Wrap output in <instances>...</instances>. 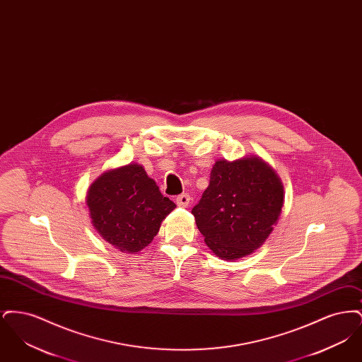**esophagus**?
<instances>
[{
	"mask_svg": "<svg viewBox=\"0 0 362 362\" xmlns=\"http://www.w3.org/2000/svg\"><path fill=\"white\" fill-rule=\"evenodd\" d=\"M176 204L179 205V206L182 207H187L189 205V194H182V195H179L177 198H176Z\"/></svg>",
	"mask_w": 362,
	"mask_h": 362,
	"instance_id": "esophagus-1",
	"label": "esophagus"
}]
</instances>
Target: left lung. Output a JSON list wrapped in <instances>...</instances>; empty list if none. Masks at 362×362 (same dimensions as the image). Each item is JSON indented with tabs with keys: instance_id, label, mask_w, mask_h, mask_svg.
Wrapping results in <instances>:
<instances>
[{
	"instance_id": "1",
	"label": "left lung",
	"mask_w": 362,
	"mask_h": 362,
	"mask_svg": "<svg viewBox=\"0 0 362 362\" xmlns=\"http://www.w3.org/2000/svg\"><path fill=\"white\" fill-rule=\"evenodd\" d=\"M284 206V186L258 156L217 160L201 201L191 210L207 247L226 260L247 257L273 232Z\"/></svg>"
}]
</instances>
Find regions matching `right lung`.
I'll list each match as a JSON object with an SVG mask.
<instances>
[{"label":"right lung","mask_w":362,"mask_h":362,"mask_svg":"<svg viewBox=\"0 0 362 362\" xmlns=\"http://www.w3.org/2000/svg\"><path fill=\"white\" fill-rule=\"evenodd\" d=\"M86 205L98 233L126 254L139 252L153 240L176 207L139 164L102 173L89 186Z\"/></svg>","instance_id":"obj_1"}]
</instances>
